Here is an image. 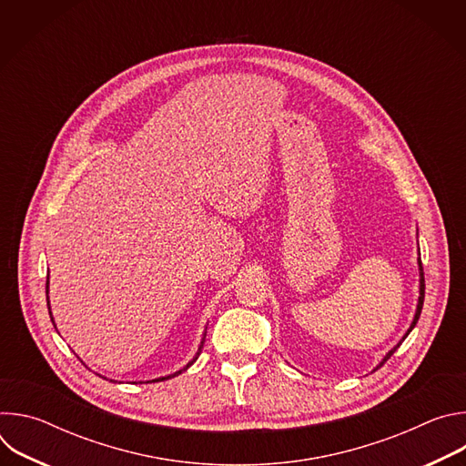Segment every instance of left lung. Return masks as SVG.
I'll use <instances>...</instances> for the list:
<instances>
[{
	"mask_svg": "<svg viewBox=\"0 0 466 466\" xmlns=\"http://www.w3.org/2000/svg\"><path fill=\"white\" fill-rule=\"evenodd\" d=\"M419 268H420V297H419V306H417V313H415V319H413V322H411V326H410V329H408V334L404 336V339L410 336V331L415 328V324H417V320H419V317H420V311H422V304H424V289H426V284H424V269H422V261H420V258H419ZM404 339H402V341H404ZM402 341L398 343V345H396L392 350H389V354L383 358V361L380 363V367H381V365H383V363H385V361H387V360H389V358H390V356L396 352V349L402 345Z\"/></svg>",
	"mask_w": 466,
	"mask_h": 466,
	"instance_id": "1",
	"label": "left lung"
}]
</instances>
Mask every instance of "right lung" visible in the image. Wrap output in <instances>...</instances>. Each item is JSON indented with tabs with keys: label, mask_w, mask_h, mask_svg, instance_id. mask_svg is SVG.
<instances>
[{
	"label": "right lung",
	"mask_w": 466,
	"mask_h": 466,
	"mask_svg": "<svg viewBox=\"0 0 466 466\" xmlns=\"http://www.w3.org/2000/svg\"><path fill=\"white\" fill-rule=\"evenodd\" d=\"M47 277H49V275H47ZM47 286H49V279H47V282H46V293H47ZM47 308H49V300H47ZM49 315H51V313H49ZM51 320H53V317H51ZM205 338H207V334H205ZM203 347H205V339H203V341H201V347H198V350H197V354H195V358H193V360H191V361H189V363H187V365H186V367H184V369H182V370H186V369H187V367H189V365H193V361H195V360H197V358H198V354H201V352H203ZM182 370H178V372H175V374H171V376H167V378H173V376H178V374H180V372H182ZM167 378H160V380H167ZM153 381H158V380H153Z\"/></svg>",
	"instance_id": "obj_1"
}]
</instances>
